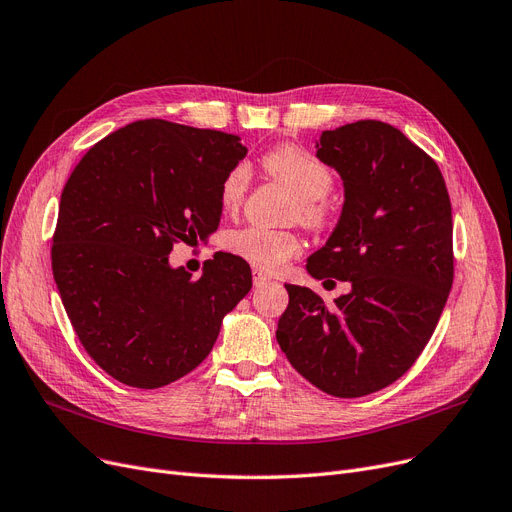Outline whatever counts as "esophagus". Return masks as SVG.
Instances as JSON below:
<instances>
[{
	"label": "esophagus",
	"mask_w": 512,
	"mask_h": 512,
	"mask_svg": "<svg viewBox=\"0 0 512 512\" xmlns=\"http://www.w3.org/2000/svg\"><path fill=\"white\" fill-rule=\"evenodd\" d=\"M252 279H254V285H256V288H262V285L271 283V277H269L267 273L258 271V269H254V273H252Z\"/></svg>",
	"instance_id": "obj_1"
}]
</instances>
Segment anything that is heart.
I'll return each mask as SVG.
<instances>
[{"mask_svg": "<svg viewBox=\"0 0 512 512\" xmlns=\"http://www.w3.org/2000/svg\"><path fill=\"white\" fill-rule=\"evenodd\" d=\"M262 166L271 176L288 185L296 197L298 206L294 216L309 229H319L327 220L325 197L334 187L332 170L315 157L296 145H281L264 155ZM250 187V168L237 163L220 182L218 199L224 212H235L245 199ZM224 248L231 254L250 262L258 271H277L285 262L300 254V239L292 231H277L250 224L237 231L227 233Z\"/></svg>", "mask_w": 512, "mask_h": 512, "instance_id": "obj_1", "label": "heart"}]
</instances>
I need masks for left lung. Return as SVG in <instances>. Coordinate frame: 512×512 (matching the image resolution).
<instances>
[{
    "label": "left lung",
    "mask_w": 512,
    "mask_h": 512,
    "mask_svg": "<svg viewBox=\"0 0 512 512\" xmlns=\"http://www.w3.org/2000/svg\"><path fill=\"white\" fill-rule=\"evenodd\" d=\"M317 157L340 174L344 206L306 271L351 292L327 306L285 283L277 342L319 391L353 399L401 378L431 340L454 281L452 203L435 159L384 121L325 130Z\"/></svg>",
    "instance_id": "obj_1"
}]
</instances>
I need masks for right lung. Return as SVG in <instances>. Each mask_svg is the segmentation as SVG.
<instances>
[{
	"label": "right lung",
	"mask_w": 512,
	"mask_h": 512,
	"mask_svg": "<svg viewBox=\"0 0 512 512\" xmlns=\"http://www.w3.org/2000/svg\"><path fill=\"white\" fill-rule=\"evenodd\" d=\"M241 138L142 119L81 157L60 195L52 273L73 330L111 378L166 386L206 359L222 317L252 288L250 264L216 252L191 279L174 243L218 229L220 182Z\"/></svg>",
	"instance_id": "right-lung-1"
}]
</instances>
